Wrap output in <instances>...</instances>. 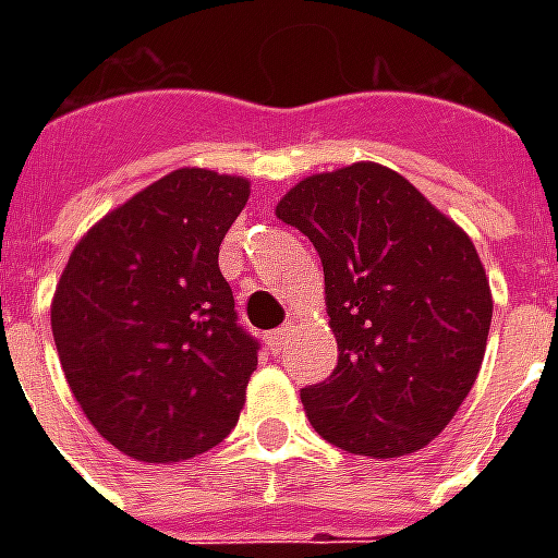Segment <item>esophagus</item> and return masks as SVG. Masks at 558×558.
<instances>
[{"mask_svg":"<svg viewBox=\"0 0 558 558\" xmlns=\"http://www.w3.org/2000/svg\"><path fill=\"white\" fill-rule=\"evenodd\" d=\"M287 335H290V328H275V331H268L266 335V343L268 350H271V355H280V350H283V343H287Z\"/></svg>","mask_w":558,"mask_h":558,"instance_id":"esophagus-1","label":"esophagus"}]
</instances>
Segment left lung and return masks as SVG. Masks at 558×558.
I'll return each mask as SVG.
<instances>
[{
    "mask_svg": "<svg viewBox=\"0 0 558 558\" xmlns=\"http://www.w3.org/2000/svg\"><path fill=\"white\" fill-rule=\"evenodd\" d=\"M275 215L314 242L326 275L338 367L302 388L316 433L364 457L424 448L487 350L493 295L472 239L374 160L307 175Z\"/></svg>",
    "mask_w": 558,
    "mask_h": 558,
    "instance_id": "obj_1",
    "label": "left lung"
}]
</instances>
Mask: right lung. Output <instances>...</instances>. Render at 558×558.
Segmentation results:
<instances>
[{
    "instance_id": "right-lung-1",
    "label": "right lung",
    "mask_w": 558,
    "mask_h": 558,
    "mask_svg": "<svg viewBox=\"0 0 558 558\" xmlns=\"http://www.w3.org/2000/svg\"><path fill=\"white\" fill-rule=\"evenodd\" d=\"M247 196L242 175L172 170L98 220L56 283L68 386L134 460L203 454L239 421L259 343L239 326L218 251Z\"/></svg>"
}]
</instances>
